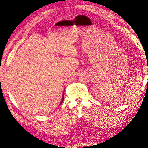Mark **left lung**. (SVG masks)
I'll return each mask as SVG.
<instances>
[{
  "label": "left lung",
  "instance_id": "obj_1",
  "mask_svg": "<svg viewBox=\"0 0 148 148\" xmlns=\"http://www.w3.org/2000/svg\"><path fill=\"white\" fill-rule=\"evenodd\" d=\"M100 93V90L99 89V90H97V94L98 95V94Z\"/></svg>",
  "mask_w": 148,
  "mask_h": 148
}]
</instances>
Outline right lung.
I'll return each instance as SVG.
<instances>
[{"label": "right lung", "instance_id": "right-lung-1", "mask_svg": "<svg viewBox=\"0 0 148 148\" xmlns=\"http://www.w3.org/2000/svg\"><path fill=\"white\" fill-rule=\"evenodd\" d=\"M64 91H65V90H64ZM64 92H63V95H62V101H61V102H60V105L62 104V103L63 102V101H64Z\"/></svg>", "mask_w": 148, "mask_h": 148}]
</instances>
